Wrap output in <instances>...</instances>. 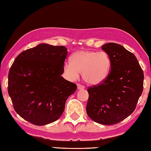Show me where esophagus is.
Wrapping results in <instances>:
<instances>
[{"label": "esophagus", "mask_w": 151, "mask_h": 151, "mask_svg": "<svg viewBox=\"0 0 151 151\" xmlns=\"http://www.w3.org/2000/svg\"><path fill=\"white\" fill-rule=\"evenodd\" d=\"M77 88L78 90H81V89H84L85 88V86L83 85H81V84H77Z\"/></svg>", "instance_id": "esophagus-1"}]
</instances>
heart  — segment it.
<instances>
[{"label": "heart", "instance_id": "1", "mask_svg": "<svg viewBox=\"0 0 151 151\" xmlns=\"http://www.w3.org/2000/svg\"><path fill=\"white\" fill-rule=\"evenodd\" d=\"M71 63L64 65V72L76 80L82 73L83 80L91 85H99L106 80L111 68V60L106 52L79 50L71 56Z\"/></svg>", "mask_w": 151, "mask_h": 151}]
</instances>
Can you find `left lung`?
I'll use <instances>...</instances> for the list:
<instances>
[{
    "label": "left lung",
    "instance_id": "8db88e82",
    "mask_svg": "<svg viewBox=\"0 0 151 151\" xmlns=\"http://www.w3.org/2000/svg\"><path fill=\"white\" fill-rule=\"evenodd\" d=\"M101 48L111 58V72L103 83L88 88L86 113L97 123L111 125L123 121L136 109L144 74L136 57L122 46L110 42Z\"/></svg>",
    "mask_w": 151,
    "mask_h": 151
}]
</instances>
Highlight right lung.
Returning <instances> with one entry per match:
<instances>
[{"mask_svg":"<svg viewBox=\"0 0 151 151\" xmlns=\"http://www.w3.org/2000/svg\"><path fill=\"white\" fill-rule=\"evenodd\" d=\"M68 51L63 46L42 43L15 58L8 76V93L17 113L28 122L42 126L62 115L75 83L62 76Z\"/></svg>","mask_w":151,"mask_h":151,"instance_id":"add662e5","label":"right lung"}]
</instances>
